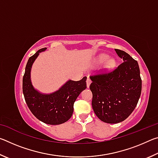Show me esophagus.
I'll list each match as a JSON object with an SVG mask.
<instances>
[{
    "mask_svg": "<svg viewBox=\"0 0 158 158\" xmlns=\"http://www.w3.org/2000/svg\"><path fill=\"white\" fill-rule=\"evenodd\" d=\"M90 83H91V80L90 79L89 77H88L87 79H86V85H87V88H89Z\"/></svg>",
    "mask_w": 158,
    "mask_h": 158,
    "instance_id": "34e87169",
    "label": "esophagus"
}]
</instances>
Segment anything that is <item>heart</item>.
<instances>
[{
  "label": "heart",
  "mask_w": 158,
  "mask_h": 158,
  "mask_svg": "<svg viewBox=\"0 0 158 158\" xmlns=\"http://www.w3.org/2000/svg\"><path fill=\"white\" fill-rule=\"evenodd\" d=\"M107 58H108L107 55L102 54L99 56L98 59V63L104 62V61H105ZM115 65H116V60L113 59V58H109V59L106 60L105 65V68L106 69H107V70H110V69H113L114 68Z\"/></svg>",
  "instance_id": "b5f03b06"
}]
</instances>
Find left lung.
<instances>
[{"instance_id":"1","label":"left lung","mask_w":158,"mask_h":158,"mask_svg":"<svg viewBox=\"0 0 158 158\" xmlns=\"http://www.w3.org/2000/svg\"><path fill=\"white\" fill-rule=\"evenodd\" d=\"M115 51L123 62L114 70L90 76L93 111L106 123H118L126 119L135 109L141 93L137 61L124 51Z\"/></svg>"}]
</instances>
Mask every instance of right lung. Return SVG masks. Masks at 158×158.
I'll return each mask as SVG.
<instances>
[{"label":"right lung","instance_id":"obj_1","mask_svg":"<svg viewBox=\"0 0 158 158\" xmlns=\"http://www.w3.org/2000/svg\"><path fill=\"white\" fill-rule=\"evenodd\" d=\"M42 48L32 56L27 62L23 77V93L28 107L40 121L49 125H59L68 121L73 114L74 103L86 88V77L80 81L69 80L60 89L52 94L37 92L31 84V69Z\"/></svg>","mask_w":158,"mask_h":158}]
</instances>
